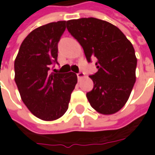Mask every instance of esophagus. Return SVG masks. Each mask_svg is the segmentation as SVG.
Returning a JSON list of instances; mask_svg holds the SVG:
<instances>
[{"mask_svg":"<svg viewBox=\"0 0 155 155\" xmlns=\"http://www.w3.org/2000/svg\"><path fill=\"white\" fill-rule=\"evenodd\" d=\"M77 76H78V80H80V79H82V78H84V72H79V73H78L77 74Z\"/></svg>","mask_w":155,"mask_h":155,"instance_id":"34e87169","label":"esophagus"}]
</instances>
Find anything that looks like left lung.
<instances>
[{"mask_svg":"<svg viewBox=\"0 0 155 155\" xmlns=\"http://www.w3.org/2000/svg\"><path fill=\"white\" fill-rule=\"evenodd\" d=\"M66 27L82 45L88 62L97 60V71L86 94L91 107L103 115L118 112L126 104L136 80L137 58L132 43L113 24L97 18L70 20Z\"/></svg>","mask_w":155,"mask_h":155,"instance_id":"obj_1","label":"left lung"}]
</instances>
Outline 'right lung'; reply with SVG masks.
Instances as JSON below:
<instances>
[{
    "mask_svg": "<svg viewBox=\"0 0 155 155\" xmlns=\"http://www.w3.org/2000/svg\"><path fill=\"white\" fill-rule=\"evenodd\" d=\"M65 27L66 21H62L35 28L21 43L15 60V81L21 100L33 115L46 122L64 116L78 82L73 72L49 71L57 63L58 43Z\"/></svg>",
    "mask_w": 155,
    "mask_h": 155,
    "instance_id": "1",
    "label": "right lung"
}]
</instances>
